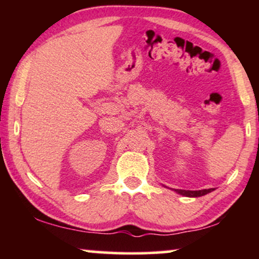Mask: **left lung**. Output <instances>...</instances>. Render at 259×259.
Here are the masks:
<instances>
[{"mask_svg": "<svg viewBox=\"0 0 259 259\" xmlns=\"http://www.w3.org/2000/svg\"><path fill=\"white\" fill-rule=\"evenodd\" d=\"M164 186V185H163ZM167 187V186H164ZM177 194L181 196H185V197H200V196H204L209 192L214 191V189H203V190H196V191H191V190H179V189H173Z\"/></svg>", "mask_w": 259, "mask_h": 259, "instance_id": "8db88e82", "label": "left lung"}]
</instances>
